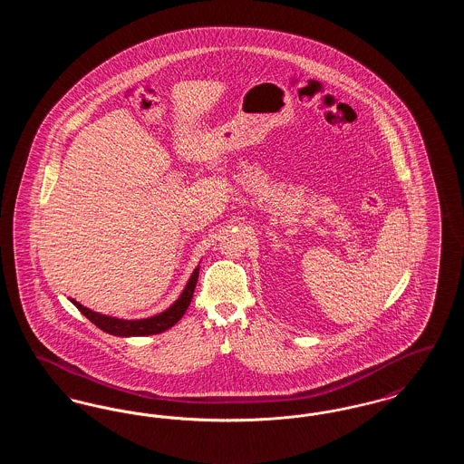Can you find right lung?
<instances>
[{"instance_id": "obj_1", "label": "right lung", "mask_w": 464, "mask_h": 464, "mask_svg": "<svg viewBox=\"0 0 464 464\" xmlns=\"http://www.w3.org/2000/svg\"><path fill=\"white\" fill-rule=\"evenodd\" d=\"M198 275L199 266H197L195 271L191 273L186 287L180 292L179 299L170 308L158 313L155 316H148V318H140V320H125V318H116V316H110V314H101L97 311L85 308L83 304H80L74 299H69V301L80 309L93 325H97L101 331L108 332L111 335H118V337L153 335V334L169 331L182 318V314L186 313V309L193 299V292H195L197 282H198Z\"/></svg>"}]
</instances>
